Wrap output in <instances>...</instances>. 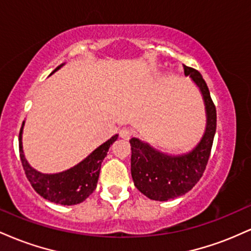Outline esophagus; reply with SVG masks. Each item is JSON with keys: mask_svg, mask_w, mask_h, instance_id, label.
Listing matches in <instances>:
<instances>
[{"mask_svg": "<svg viewBox=\"0 0 251 251\" xmlns=\"http://www.w3.org/2000/svg\"><path fill=\"white\" fill-rule=\"evenodd\" d=\"M131 135H132V132L128 127H123L120 129V137L124 138V139H129Z\"/></svg>", "mask_w": 251, "mask_h": 251, "instance_id": "1", "label": "esophagus"}]
</instances>
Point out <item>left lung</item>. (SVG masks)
<instances>
[{
  "mask_svg": "<svg viewBox=\"0 0 251 251\" xmlns=\"http://www.w3.org/2000/svg\"><path fill=\"white\" fill-rule=\"evenodd\" d=\"M184 74L190 75L203 96L206 128L198 145L180 155L163 153L137 138L129 140L133 183L150 200L165 201L185 195L201 178L211 152L217 122L215 103L200 72L184 65Z\"/></svg>",
  "mask_w": 251,
  "mask_h": 251,
  "instance_id": "left-lung-1",
  "label": "left lung"
}]
</instances>
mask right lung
<instances>
[{
    "mask_svg": "<svg viewBox=\"0 0 251 251\" xmlns=\"http://www.w3.org/2000/svg\"><path fill=\"white\" fill-rule=\"evenodd\" d=\"M62 66L63 63L51 72V74L61 68ZM24 125L25 122L22 124L19 135L20 158H21L25 177L30 181L34 190L45 200L61 204V205H75V204L85 201L97 188L101 163L103 158L107 155L112 144L118 139V134L113 135L111 139H108L107 142L94 150L88 157H86L77 165L73 166L70 170H66V171L59 172V174L48 175L36 171L35 169L31 168L25 159L24 149H22Z\"/></svg>",
    "mask_w": 251,
    "mask_h": 251,
    "instance_id": "add662e5",
    "label": "right lung"
}]
</instances>
